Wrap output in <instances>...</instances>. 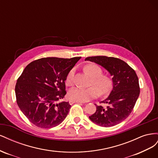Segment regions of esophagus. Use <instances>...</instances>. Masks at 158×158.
I'll use <instances>...</instances> for the list:
<instances>
[{"label":"esophagus","mask_w":158,"mask_h":158,"mask_svg":"<svg viewBox=\"0 0 158 158\" xmlns=\"http://www.w3.org/2000/svg\"><path fill=\"white\" fill-rule=\"evenodd\" d=\"M74 103H85L83 102H80V101H75V100H70L69 103L70 104H73Z\"/></svg>","instance_id":"1"}]
</instances>
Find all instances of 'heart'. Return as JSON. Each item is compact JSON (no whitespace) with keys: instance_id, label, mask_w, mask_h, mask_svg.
<instances>
[{"instance_id":"heart-1","label":"heart","mask_w":158,"mask_h":158,"mask_svg":"<svg viewBox=\"0 0 158 158\" xmlns=\"http://www.w3.org/2000/svg\"><path fill=\"white\" fill-rule=\"evenodd\" d=\"M85 73L93 78L91 85L94 86L88 88L76 87L70 90L69 97L72 100L80 102H88L91 99L96 98L100 95H107L113 88V81L109 76L103 75L102 69L95 64H89L84 66ZM75 69H72L66 76V83L72 85L74 82ZM95 87H94V86Z\"/></svg>"}]
</instances>
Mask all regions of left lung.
<instances>
[{"label":"left lung","mask_w":158,"mask_h":158,"mask_svg":"<svg viewBox=\"0 0 158 158\" xmlns=\"http://www.w3.org/2000/svg\"><path fill=\"white\" fill-rule=\"evenodd\" d=\"M85 60L94 62L106 69L113 76V88L107 99L100 103L106 107L97 106L96 111L89 116L96 125L109 127L121 123L132 111L140 94V86L135 71L125 61L111 56H89Z\"/></svg>","instance_id":"8db88e82"}]
</instances>
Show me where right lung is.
<instances>
[{"mask_svg":"<svg viewBox=\"0 0 158 158\" xmlns=\"http://www.w3.org/2000/svg\"><path fill=\"white\" fill-rule=\"evenodd\" d=\"M81 57H47L31 62L17 80V104L33 125L44 128L63 122L71 107L69 102H55L66 94L65 80L69 72Z\"/></svg>","mask_w":158,"mask_h":158,"instance_id":"add662e5","label":"right lung"}]
</instances>
